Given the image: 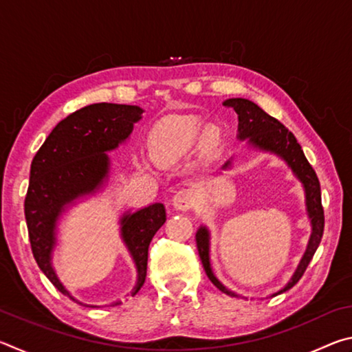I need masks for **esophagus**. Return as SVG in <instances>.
<instances>
[{"label": "esophagus", "instance_id": "obj_1", "mask_svg": "<svg viewBox=\"0 0 352 352\" xmlns=\"http://www.w3.org/2000/svg\"><path fill=\"white\" fill-rule=\"evenodd\" d=\"M172 205L178 211H188L194 205V192L192 189H180L175 192L174 199H172Z\"/></svg>", "mask_w": 352, "mask_h": 352}]
</instances>
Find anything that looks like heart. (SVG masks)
<instances>
[{"mask_svg":"<svg viewBox=\"0 0 352 352\" xmlns=\"http://www.w3.org/2000/svg\"><path fill=\"white\" fill-rule=\"evenodd\" d=\"M192 132H169V130H163V132L155 135L151 141L152 158L158 163L169 162V160H174L178 155L183 153V151H186L192 144Z\"/></svg>","mask_w":352,"mask_h":352,"instance_id":"b5f03b06","label":"heart"}]
</instances>
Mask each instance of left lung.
I'll return each mask as SVG.
<instances>
[{"mask_svg": "<svg viewBox=\"0 0 352 352\" xmlns=\"http://www.w3.org/2000/svg\"><path fill=\"white\" fill-rule=\"evenodd\" d=\"M225 107L233 109L237 116H239V138L247 140L253 147H258L261 151H269L281 157L285 163L289 164V168L294 170V174L300 178L306 190V205H307V214L312 223V234L309 239V245L305 256L298 265L296 272L292 276L290 283L281 289L278 294H273L276 296L283 292L289 290L300 281L301 276L305 275L309 262L314 258L315 252L320 245L321 236H323L324 230V211L323 205H321V190H320V182L318 177L315 174V170L311 164H309L307 158L301 151V146L296 142V138L294 133L289 132V129H285L281 122L256 105L254 102L248 99L234 98V99H226L223 102ZM230 164L226 162L223 168ZM195 241H197V250L199 256L204 264V269L206 272L210 281L216 285L219 290H222L226 295H234L233 292H230L222 284L219 283V279L214 276L210 264V234L205 226L197 231L195 234Z\"/></svg>", "mask_w": 352, "mask_h": 352, "instance_id": "left-lung-1", "label": "left lung"}]
</instances>
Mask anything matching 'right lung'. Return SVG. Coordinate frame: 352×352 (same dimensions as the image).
Segmentation results:
<instances>
[{"label": "right lung", "mask_w": 352, "mask_h": 352, "mask_svg": "<svg viewBox=\"0 0 352 352\" xmlns=\"http://www.w3.org/2000/svg\"><path fill=\"white\" fill-rule=\"evenodd\" d=\"M141 115L142 110L136 105L100 102L83 107L52 129L32 160L25 199L29 241L40 270L65 295L69 294L51 265L57 219L71 201L102 186L110 166L105 152L129 138ZM164 222L162 204L124 214L121 219L122 239L138 269V284L132 295L146 281L148 245Z\"/></svg>", "instance_id": "obj_1"}]
</instances>
